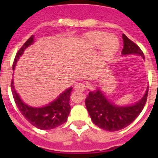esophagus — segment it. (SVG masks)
<instances>
[{"label": "esophagus", "mask_w": 158, "mask_h": 158, "mask_svg": "<svg viewBox=\"0 0 158 158\" xmlns=\"http://www.w3.org/2000/svg\"><path fill=\"white\" fill-rule=\"evenodd\" d=\"M86 84L84 83H78V84L74 85V89L77 90V91L84 92L86 89Z\"/></svg>", "instance_id": "obj_1"}]
</instances>
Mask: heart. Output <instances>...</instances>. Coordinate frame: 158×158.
<instances>
[{
	"label": "heart",
	"mask_w": 158,
	"mask_h": 158,
	"mask_svg": "<svg viewBox=\"0 0 158 158\" xmlns=\"http://www.w3.org/2000/svg\"><path fill=\"white\" fill-rule=\"evenodd\" d=\"M85 38L94 48L101 47V56L103 61H108L114 56L119 47L117 38L112 35H106L103 32L94 31L87 33Z\"/></svg>",
	"instance_id": "b5f03b06"
}]
</instances>
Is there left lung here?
Returning a JSON list of instances; mask_svg holds the SVG:
<instances>
[{
    "label": "left lung",
    "mask_w": 158,
    "mask_h": 158,
    "mask_svg": "<svg viewBox=\"0 0 158 158\" xmlns=\"http://www.w3.org/2000/svg\"><path fill=\"white\" fill-rule=\"evenodd\" d=\"M124 48L122 55L135 54L141 56L144 59V55L139 46L128 38L125 34L122 35ZM148 88L140 101L134 105L116 106L108 101L105 95L99 89L96 91L89 93L85 99V105L93 122L99 128L107 131H117L127 127L136 118L144 107L147 101Z\"/></svg>",
    "instance_id": "1"
}]
</instances>
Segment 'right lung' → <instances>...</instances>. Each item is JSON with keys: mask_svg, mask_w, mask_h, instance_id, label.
Instances as JSON below:
<instances>
[{"mask_svg": "<svg viewBox=\"0 0 158 158\" xmlns=\"http://www.w3.org/2000/svg\"><path fill=\"white\" fill-rule=\"evenodd\" d=\"M33 39L34 36L32 35L19 50L14 60L13 70L15 69L16 63L19 59V57L22 56L24 50L33 43ZM13 84L14 81L12 79L10 84L11 90L16 105L22 113V115L33 126L40 130H52L66 122L67 118L70 112L69 97L71 94L72 88L66 89L65 91L60 94V96L56 100H54L52 102H50L48 105L44 106L43 107H33L25 104L21 100Z\"/></svg>", "mask_w": 158, "mask_h": 158, "instance_id": "add662e5", "label": "right lung"}]
</instances>
